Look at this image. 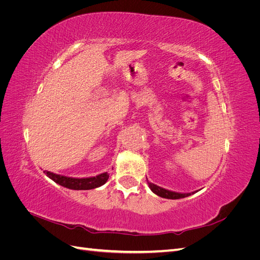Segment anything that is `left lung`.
I'll use <instances>...</instances> for the list:
<instances>
[{
	"mask_svg": "<svg viewBox=\"0 0 260 260\" xmlns=\"http://www.w3.org/2000/svg\"><path fill=\"white\" fill-rule=\"evenodd\" d=\"M148 186L149 188H151L152 192L155 193L156 195L160 196V198H164V199H169V200H179V199H184L186 198V196H190L191 194H194V192L192 193H178V192H174V191H169V190H166V188H162L158 185H156L154 183H151L148 182ZM198 192V191H195Z\"/></svg>",
	"mask_w": 260,
	"mask_h": 260,
	"instance_id": "left-lung-1",
	"label": "left lung"
}]
</instances>
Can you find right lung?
Wrapping results in <instances>:
<instances>
[{
  "label": "right lung",
  "mask_w": 260,
  "mask_h": 260,
  "mask_svg": "<svg viewBox=\"0 0 260 260\" xmlns=\"http://www.w3.org/2000/svg\"><path fill=\"white\" fill-rule=\"evenodd\" d=\"M44 174L52 179L54 182L57 184L70 188V190H92V188L99 187L106 183V181L109 178L107 172L98 175L95 177H89V178H73V177H66L61 175H56L51 171H43Z\"/></svg>",
  "instance_id": "right-lung-1"
}]
</instances>
